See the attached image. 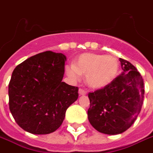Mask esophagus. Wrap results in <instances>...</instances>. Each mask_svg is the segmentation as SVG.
<instances>
[{"mask_svg": "<svg viewBox=\"0 0 153 153\" xmlns=\"http://www.w3.org/2000/svg\"><path fill=\"white\" fill-rule=\"evenodd\" d=\"M79 93L80 95H86V94H87V91H85V90H83V89L80 88L79 90Z\"/></svg>", "mask_w": 153, "mask_h": 153, "instance_id": "obj_1", "label": "esophagus"}]
</instances>
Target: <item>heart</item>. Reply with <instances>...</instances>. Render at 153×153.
Listing matches in <instances>:
<instances>
[{"label": "heart", "mask_w": 153, "mask_h": 153, "mask_svg": "<svg viewBox=\"0 0 153 153\" xmlns=\"http://www.w3.org/2000/svg\"><path fill=\"white\" fill-rule=\"evenodd\" d=\"M120 62L114 55L84 53L78 57L75 64L66 67L67 74L78 80L86 74V84L94 89H102L113 83L118 75Z\"/></svg>", "instance_id": "heart-1"}]
</instances>
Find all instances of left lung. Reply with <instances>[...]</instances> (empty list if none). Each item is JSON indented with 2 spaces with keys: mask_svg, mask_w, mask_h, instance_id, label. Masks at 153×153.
Returning <instances> with one entry per match:
<instances>
[{
  "mask_svg": "<svg viewBox=\"0 0 153 153\" xmlns=\"http://www.w3.org/2000/svg\"><path fill=\"white\" fill-rule=\"evenodd\" d=\"M123 72L113 83L90 92L87 114L91 126L105 134L126 131L140 114L144 101L142 76L132 63L120 58Z\"/></svg>",
  "mask_w": 153,
  "mask_h": 153,
  "instance_id": "1",
  "label": "left lung"
}]
</instances>
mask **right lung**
<instances>
[{
	"label": "right lung",
	"instance_id": "obj_1",
	"mask_svg": "<svg viewBox=\"0 0 153 153\" xmlns=\"http://www.w3.org/2000/svg\"><path fill=\"white\" fill-rule=\"evenodd\" d=\"M66 56L39 53L17 65L8 84L9 109L16 122L33 134L59 128L67 108L78 99L79 88L62 82Z\"/></svg>",
	"mask_w": 153,
	"mask_h": 153
}]
</instances>
